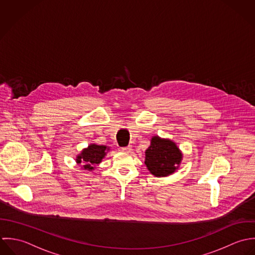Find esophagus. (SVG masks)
Here are the masks:
<instances>
[{"instance_id":"1","label":"esophagus","mask_w":255,"mask_h":255,"mask_svg":"<svg viewBox=\"0 0 255 255\" xmlns=\"http://www.w3.org/2000/svg\"><path fill=\"white\" fill-rule=\"evenodd\" d=\"M121 151L123 153H131L132 152V148L131 147H125V148H121Z\"/></svg>"}]
</instances>
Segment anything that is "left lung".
Returning a JSON list of instances; mask_svg holds the SVG:
<instances>
[{
  "mask_svg": "<svg viewBox=\"0 0 255 255\" xmlns=\"http://www.w3.org/2000/svg\"><path fill=\"white\" fill-rule=\"evenodd\" d=\"M182 154L172 140L153 136L151 145L145 152V164L153 176H168L178 169Z\"/></svg>",
  "mask_w": 255,
  "mask_h": 255,
  "instance_id": "left-lung-1",
  "label": "left lung"
}]
</instances>
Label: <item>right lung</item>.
Listing matches in <instances>:
<instances>
[{
  "instance_id": "1",
  "label": "right lung",
  "mask_w": 255,
  "mask_h": 255,
  "mask_svg": "<svg viewBox=\"0 0 255 255\" xmlns=\"http://www.w3.org/2000/svg\"><path fill=\"white\" fill-rule=\"evenodd\" d=\"M110 151V148L104 145L91 144L88 148L82 150V152L76 156V162L78 164L82 163L85 170H95L98 164L102 162L106 153Z\"/></svg>"
}]
</instances>
